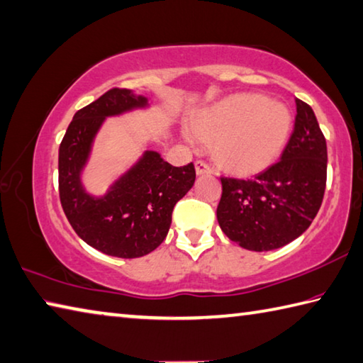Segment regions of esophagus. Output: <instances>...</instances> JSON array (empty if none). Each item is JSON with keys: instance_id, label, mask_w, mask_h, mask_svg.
Masks as SVG:
<instances>
[{"instance_id": "34e87169", "label": "esophagus", "mask_w": 363, "mask_h": 363, "mask_svg": "<svg viewBox=\"0 0 363 363\" xmlns=\"http://www.w3.org/2000/svg\"><path fill=\"white\" fill-rule=\"evenodd\" d=\"M195 169H196V174H211V173H213V168H211L209 164L206 162H203V160L195 162Z\"/></svg>"}]
</instances>
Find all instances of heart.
<instances>
[{
  "label": "heart",
  "mask_w": 363,
  "mask_h": 363,
  "mask_svg": "<svg viewBox=\"0 0 363 363\" xmlns=\"http://www.w3.org/2000/svg\"><path fill=\"white\" fill-rule=\"evenodd\" d=\"M292 128L286 104L260 95H240L206 111L194 123L187 140L216 141L214 152L223 164L254 173L272 164L284 149Z\"/></svg>",
  "instance_id": "obj_1"
}]
</instances>
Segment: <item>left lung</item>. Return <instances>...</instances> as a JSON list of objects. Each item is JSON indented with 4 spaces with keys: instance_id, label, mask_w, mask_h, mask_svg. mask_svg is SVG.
<instances>
[{
    "instance_id": "1",
    "label": "left lung",
    "mask_w": 363,
    "mask_h": 363,
    "mask_svg": "<svg viewBox=\"0 0 363 363\" xmlns=\"http://www.w3.org/2000/svg\"><path fill=\"white\" fill-rule=\"evenodd\" d=\"M295 127L281 159L254 177H220L217 220L241 247L289 245L311 225L327 182V143L309 104L295 100Z\"/></svg>"
}]
</instances>
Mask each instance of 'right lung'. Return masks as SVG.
Here are the masks:
<instances>
[{
    "mask_svg": "<svg viewBox=\"0 0 363 363\" xmlns=\"http://www.w3.org/2000/svg\"><path fill=\"white\" fill-rule=\"evenodd\" d=\"M146 108V96L111 89L77 111L58 149V192L71 227L89 246L121 259L143 257L162 245L176 203L195 182L194 163L173 167L155 150H144L106 194L85 190L82 171L106 117Z\"/></svg>",
    "mask_w": 363,
    "mask_h": 363,
    "instance_id": "add662e5",
    "label": "right lung"
}]
</instances>
